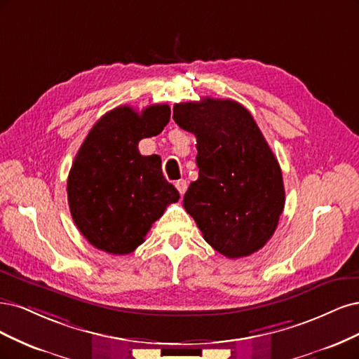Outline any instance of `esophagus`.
Instances as JSON below:
<instances>
[{
  "instance_id": "1",
  "label": "esophagus",
  "mask_w": 359,
  "mask_h": 359,
  "mask_svg": "<svg viewBox=\"0 0 359 359\" xmlns=\"http://www.w3.org/2000/svg\"><path fill=\"white\" fill-rule=\"evenodd\" d=\"M175 184H176L177 191L180 192V195H183L184 192H187V189H188V182L184 180V179H180V180H177Z\"/></svg>"
}]
</instances>
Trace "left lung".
I'll return each mask as SVG.
<instances>
[{"mask_svg":"<svg viewBox=\"0 0 359 359\" xmlns=\"http://www.w3.org/2000/svg\"><path fill=\"white\" fill-rule=\"evenodd\" d=\"M172 119L196 137L198 179L183 205L204 240L226 258L264 248L285 207L282 170L248 109L207 97L179 102Z\"/></svg>","mask_w":359,"mask_h":359,"instance_id":"1","label":"left lung"}]
</instances>
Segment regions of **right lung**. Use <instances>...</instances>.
<instances>
[{"label": "right lung", "mask_w": 359, "mask_h": 359, "mask_svg": "<svg viewBox=\"0 0 359 359\" xmlns=\"http://www.w3.org/2000/svg\"><path fill=\"white\" fill-rule=\"evenodd\" d=\"M167 104L138 113L121 106L92 126L67 182L73 221L92 246L126 255L180 195L165 180L158 155L138 152L142 138L158 135L170 121Z\"/></svg>", "instance_id": "right-lung-1"}]
</instances>
